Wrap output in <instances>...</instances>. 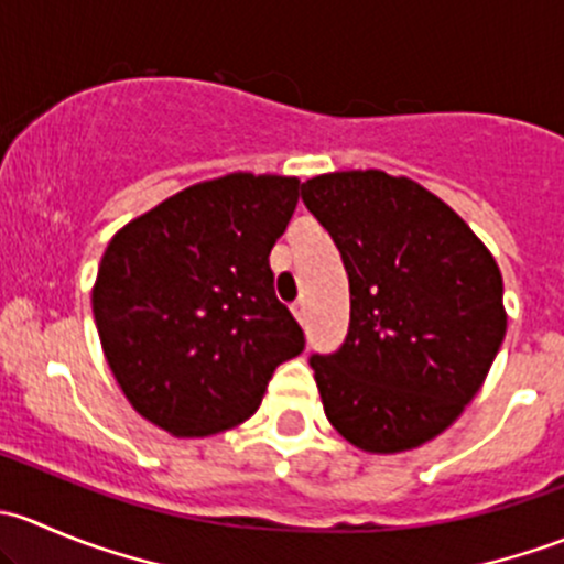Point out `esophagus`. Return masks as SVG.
Segmentation results:
<instances>
[{"label":"esophagus","mask_w":564,"mask_h":564,"mask_svg":"<svg viewBox=\"0 0 564 564\" xmlns=\"http://www.w3.org/2000/svg\"><path fill=\"white\" fill-rule=\"evenodd\" d=\"M292 314H294V318H297L300 324L305 322V300H297V303L292 305Z\"/></svg>","instance_id":"34e87169"}]
</instances>
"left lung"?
<instances>
[{"label": "left lung", "mask_w": 564, "mask_h": 564, "mask_svg": "<svg viewBox=\"0 0 564 564\" xmlns=\"http://www.w3.org/2000/svg\"><path fill=\"white\" fill-rule=\"evenodd\" d=\"M303 202L338 246L351 297L344 346L311 357L324 414L360 451H414L456 423L502 346L497 259L409 176L318 174Z\"/></svg>", "instance_id": "8db88e82"}]
</instances>
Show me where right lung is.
Instances as JSON below:
<instances>
[{"label":"right lung","mask_w":564,"mask_h":564,"mask_svg":"<svg viewBox=\"0 0 564 564\" xmlns=\"http://www.w3.org/2000/svg\"><path fill=\"white\" fill-rule=\"evenodd\" d=\"M297 198V176L235 172L174 193L111 237L95 324L119 390L158 429L209 436L246 423L275 368L305 349L270 270Z\"/></svg>","instance_id":"1"}]
</instances>
